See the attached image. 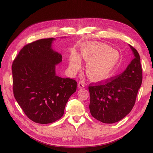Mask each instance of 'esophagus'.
Here are the masks:
<instances>
[{
    "mask_svg": "<svg viewBox=\"0 0 153 153\" xmlns=\"http://www.w3.org/2000/svg\"><path fill=\"white\" fill-rule=\"evenodd\" d=\"M85 87V84L82 82H79V83H78V88L82 89V88H84Z\"/></svg>",
    "mask_w": 153,
    "mask_h": 153,
    "instance_id": "esophagus-1",
    "label": "esophagus"
}]
</instances>
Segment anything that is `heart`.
<instances>
[{
	"mask_svg": "<svg viewBox=\"0 0 153 153\" xmlns=\"http://www.w3.org/2000/svg\"><path fill=\"white\" fill-rule=\"evenodd\" d=\"M81 56L87 62L85 71L92 80L102 81L112 75L118 64L120 56L116 51L102 43H87L82 47ZM79 56L74 53L69 59V68L75 71L80 68Z\"/></svg>",
	"mask_w": 153,
	"mask_h": 153,
	"instance_id": "obj_1",
	"label": "heart"
}]
</instances>
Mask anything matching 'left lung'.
I'll return each instance as SVG.
<instances>
[{
    "instance_id": "8db88e82",
    "label": "left lung",
    "mask_w": 153,
    "mask_h": 153,
    "mask_svg": "<svg viewBox=\"0 0 153 153\" xmlns=\"http://www.w3.org/2000/svg\"><path fill=\"white\" fill-rule=\"evenodd\" d=\"M129 47L134 58L124 71L113 79L88 88L90 113L104 123L118 122L130 112L142 82L140 55L134 48Z\"/></svg>"
}]
</instances>
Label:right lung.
<instances>
[{
	"instance_id": "1",
	"label": "right lung",
	"mask_w": 153,
	"mask_h": 153,
	"mask_svg": "<svg viewBox=\"0 0 153 153\" xmlns=\"http://www.w3.org/2000/svg\"><path fill=\"white\" fill-rule=\"evenodd\" d=\"M54 38L37 40L25 45L12 64L13 95L27 116L48 124L62 117L76 82L56 75L62 54L53 48Z\"/></svg>"
}]
</instances>
